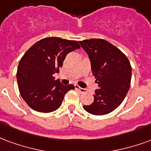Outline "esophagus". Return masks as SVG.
<instances>
[{
    "mask_svg": "<svg viewBox=\"0 0 151 151\" xmlns=\"http://www.w3.org/2000/svg\"><path fill=\"white\" fill-rule=\"evenodd\" d=\"M76 89L77 91H79L80 93H85V92H86V89L82 88H80V87L77 86V85H76Z\"/></svg>",
    "mask_w": 151,
    "mask_h": 151,
    "instance_id": "esophagus-1",
    "label": "esophagus"
}]
</instances>
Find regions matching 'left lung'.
I'll return each instance as SVG.
<instances>
[{"instance_id": "8db88e82", "label": "left lung", "mask_w": 151, "mask_h": 151, "mask_svg": "<svg viewBox=\"0 0 151 151\" xmlns=\"http://www.w3.org/2000/svg\"><path fill=\"white\" fill-rule=\"evenodd\" d=\"M80 43L88 55L92 74L98 84L93 103L84 105L83 109L93 115L108 114L122 104L129 89L130 63L118 48L106 40L92 38Z\"/></svg>"}]
</instances>
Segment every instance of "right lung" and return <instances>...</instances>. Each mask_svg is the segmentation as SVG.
I'll return each instance as SVG.
<instances>
[{
	"label": "right lung",
	"mask_w": 151,
	"mask_h": 151,
	"mask_svg": "<svg viewBox=\"0 0 151 151\" xmlns=\"http://www.w3.org/2000/svg\"><path fill=\"white\" fill-rule=\"evenodd\" d=\"M80 48L77 41L50 37L34 44L21 59L17 71L20 93L34 110L50 113L58 109L73 84L63 85L54 74L62 68L68 53Z\"/></svg>",
	"instance_id": "add662e5"
}]
</instances>
